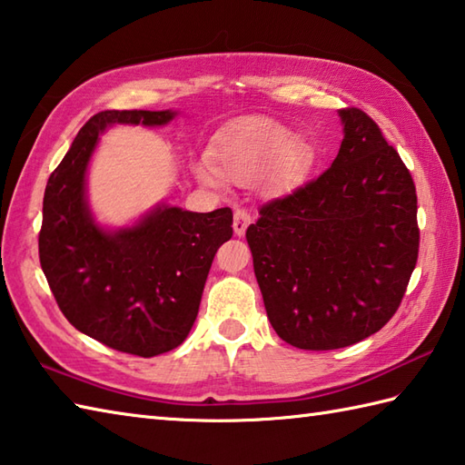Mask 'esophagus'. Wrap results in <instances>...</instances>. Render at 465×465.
<instances>
[{
    "instance_id": "34e87169",
    "label": "esophagus",
    "mask_w": 465,
    "mask_h": 465,
    "mask_svg": "<svg viewBox=\"0 0 465 465\" xmlns=\"http://www.w3.org/2000/svg\"><path fill=\"white\" fill-rule=\"evenodd\" d=\"M250 222H252V217H250L248 212H245V209H235V212H233V233L240 235V238H242L245 230H248Z\"/></svg>"
}]
</instances>
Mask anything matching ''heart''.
<instances>
[{
	"mask_svg": "<svg viewBox=\"0 0 465 465\" xmlns=\"http://www.w3.org/2000/svg\"><path fill=\"white\" fill-rule=\"evenodd\" d=\"M213 159L203 154L193 163L195 177L205 185L223 187L225 177L235 183H252L272 195L294 189L312 167V151L288 126L256 118L227 131L213 144Z\"/></svg>",
	"mask_w": 465,
	"mask_h": 465,
	"instance_id": "b5f03b06",
	"label": "heart"
}]
</instances>
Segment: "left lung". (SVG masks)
Wrapping results in <instances>:
<instances>
[{"label": "left lung", "mask_w": 465, "mask_h": 465, "mask_svg": "<svg viewBox=\"0 0 465 465\" xmlns=\"http://www.w3.org/2000/svg\"><path fill=\"white\" fill-rule=\"evenodd\" d=\"M339 116L344 139L331 169L263 205L245 232L270 322L304 351L383 329L420 252L411 173L369 114Z\"/></svg>", "instance_id": "1"}]
</instances>
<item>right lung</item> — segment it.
<instances>
[{"label": "right lung", "mask_w": 465, "mask_h": 465, "mask_svg": "<svg viewBox=\"0 0 465 465\" xmlns=\"http://www.w3.org/2000/svg\"><path fill=\"white\" fill-rule=\"evenodd\" d=\"M177 111H103L82 126L45 185L40 263L68 322L136 357L187 339L217 248L232 238L230 207L209 213L157 203L124 227L100 225L86 179L100 134L114 124L163 126Z\"/></svg>", "instance_id": "add662e5"}]
</instances>
